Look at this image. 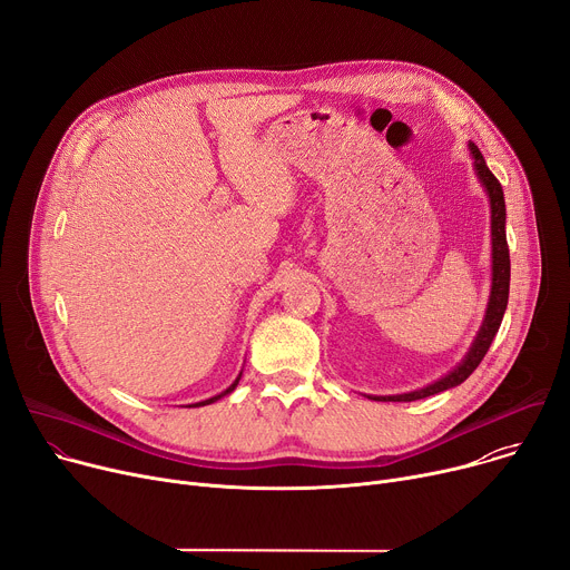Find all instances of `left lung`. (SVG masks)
Segmentation results:
<instances>
[{"label":"left lung","instance_id":"obj_1","mask_svg":"<svg viewBox=\"0 0 570 570\" xmlns=\"http://www.w3.org/2000/svg\"><path fill=\"white\" fill-rule=\"evenodd\" d=\"M470 154L474 158V169L476 176L485 189V195L490 199V236H492V286H490V299L485 307V318L481 323V330L474 338L472 348L468 351V355L463 357V362L449 371L440 381H435L429 387H422L416 392H407V394H396V396H368L373 401H416V399H426L433 394H440L444 390L456 387L461 383H465L468 377L472 375V371L481 364V360L485 357L492 338H495L504 312H507V302H509V282H511V258H509V245H507V206H504V193L500 180L492 176V171L488 169L481 150L470 141Z\"/></svg>","mask_w":570,"mask_h":570}]
</instances>
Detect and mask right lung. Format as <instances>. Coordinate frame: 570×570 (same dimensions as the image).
<instances>
[{
  "label": "right lung",
  "instance_id": "right-lung-1",
  "mask_svg": "<svg viewBox=\"0 0 570 570\" xmlns=\"http://www.w3.org/2000/svg\"><path fill=\"white\" fill-rule=\"evenodd\" d=\"M240 375H243V373H240ZM240 375H238V377H236V381H234V385H232V387H229V390H224V392H222V394H217V396H213V399H206V401H202V403H195V405H189V407H199V405H208V403H215V401H217V399H222V396H226V394H232V392H234V390H236V385H238V381H240Z\"/></svg>",
  "mask_w": 570,
  "mask_h": 570
}]
</instances>
